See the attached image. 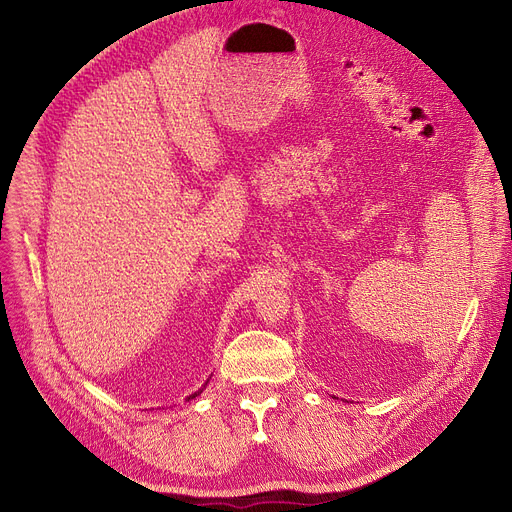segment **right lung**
Here are the masks:
<instances>
[{
    "label": "right lung",
    "instance_id": "1",
    "mask_svg": "<svg viewBox=\"0 0 512 512\" xmlns=\"http://www.w3.org/2000/svg\"><path fill=\"white\" fill-rule=\"evenodd\" d=\"M207 382H209V380H207ZM207 382H205V386H207ZM205 386H203V388H205ZM203 388H201V390H199V392H195V394H191V396H188V398H195V396H199V394H201V392H203Z\"/></svg>",
    "mask_w": 512,
    "mask_h": 512
}]
</instances>
